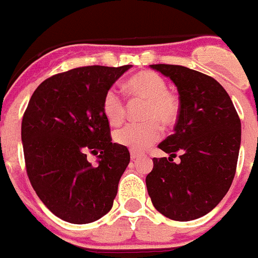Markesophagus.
Here are the masks:
<instances>
[{"mask_svg":"<svg viewBox=\"0 0 258 258\" xmlns=\"http://www.w3.org/2000/svg\"><path fill=\"white\" fill-rule=\"evenodd\" d=\"M131 157H132V160H136V159H140L141 154H140V152L133 151V150H132V151H131Z\"/></svg>","mask_w":258,"mask_h":258,"instance_id":"obj_1","label":"esophagus"}]
</instances>
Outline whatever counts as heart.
I'll return each instance as SVG.
<instances>
[{
  "instance_id": "b5f03b06",
  "label": "heart",
  "mask_w": 258,
  "mask_h": 258,
  "mask_svg": "<svg viewBox=\"0 0 258 258\" xmlns=\"http://www.w3.org/2000/svg\"><path fill=\"white\" fill-rule=\"evenodd\" d=\"M132 94L149 101L146 107V122H131L115 132L116 143L133 151H143L160 140L161 125L172 126L179 116V101L168 92L166 81L154 71H143L127 81ZM102 109L109 124L118 125L126 113L125 101L117 88L112 86L106 92Z\"/></svg>"
}]
</instances>
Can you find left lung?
Masks as SVG:
<instances>
[{"label":"left lung","instance_id":"obj_1","mask_svg":"<svg viewBox=\"0 0 258 258\" xmlns=\"http://www.w3.org/2000/svg\"><path fill=\"white\" fill-rule=\"evenodd\" d=\"M179 93L174 133L157 146L146 186L156 211L174 221L206 216L223 199L236 172L240 118L231 98L213 77L183 66L152 64ZM181 153V161L172 163Z\"/></svg>","mask_w":258,"mask_h":258}]
</instances>
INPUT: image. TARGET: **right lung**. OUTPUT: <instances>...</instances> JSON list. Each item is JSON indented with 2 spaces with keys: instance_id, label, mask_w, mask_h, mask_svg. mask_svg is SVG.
Segmentation results:
<instances>
[{
  "instance_id": "add662e5",
  "label": "right lung",
  "mask_w": 258,
  "mask_h": 258,
  "mask_svg": "<svg viewBox=\"0 0 258 258\" xmlns=\"http://www.w3.org/2000/svg\"><path fill=\"white\" fill-rule=\"evenodd\" d=\"M132 66H88L49 77L32 94L22 120L27 175L56 217L90 223L112 208L129 150L112 143L102 109L106 92ZM97 154L98 164L87 161Z\"/></svg>"
}]
</instances>
